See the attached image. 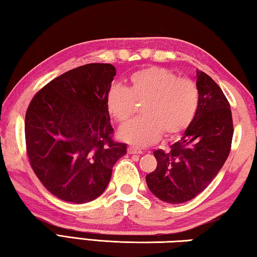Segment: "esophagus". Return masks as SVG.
I'll list each match as a JSON object with an SVG mask.
<instances>
[{"instance_id": "obj_1", "label": "esophagus", "mask_w": 257, "mask_h": 257, "mask_svg": "<svg viewBox=\"0 0 257 257\" xmlns=\"http://www.w3.org/2000/svg\"><path fill=\"white\" fill-rule=\"evenodd\" d=\"M128 153L129 154H142V150H139V149H137V147H134V146H129Z\"/></svg>"}]
</instances>
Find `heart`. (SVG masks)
I'll list each match as a JSON object with an SVG mask.
<instances>
[{
	"instance_id": "heart-1",
	"label": "heart",
	"mask_w": 257,
	"mask_h": 257,
	"mask_svg": "<svg viewBox=\"0 0 257 257\" xmlns=\"http://www.w3.org/2000/svg\"><path fill=\"white\" fill-rule=\"evenodd\" d=\"M137 102L145 115L125 123L119 136L135 146H150L164 134L176 136L194 120L199 105V90L193 80L179 78L163 68H147L130 77V87L119 82L106 93L107 108L124 122L134 114Z\"/></svg>"
}]
</instances>
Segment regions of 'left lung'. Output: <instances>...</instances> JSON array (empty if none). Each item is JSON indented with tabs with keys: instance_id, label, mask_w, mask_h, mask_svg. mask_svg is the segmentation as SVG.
Segmentation results:
<instances>
[{
	"instance_id": "1",
	"label": "left lung",
	"mask_w": 257,
	"mask_h": 257,
	"mask_svg": "<svg viewBox=\"0 0 257 257\" xmlns=\"http://www.w3.org/2000/svg\"><path fill=\"white\" fill-rule=\"evenodd\" d=\"M199 105L194 120L180 139L154 156L158 167L146 176L149 189L161 201L188 202L214 179L223 167L233 135L231 110L219 85L196 70Z\"/></svg>"
}]
</instances>
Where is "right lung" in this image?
<instances>
[{
    "instance_id": "obj_1",
    "label": "right lung",
    "mask_w": 257,
    "mask_h": 257,
    "mask_svg": "<svg viewBox=\"0 0 257 257\" xmlns=\"http://www.w3.org/2000/svg\"><path fill=\"white\" fill-rule=\"evenodd\" d=\"M116 75L110 63H89L54 78L35 95L25 136L35 175L62 201H94L110 182L127 145L112 141L106 93Z\"/></svg>"
}]
</instances>
